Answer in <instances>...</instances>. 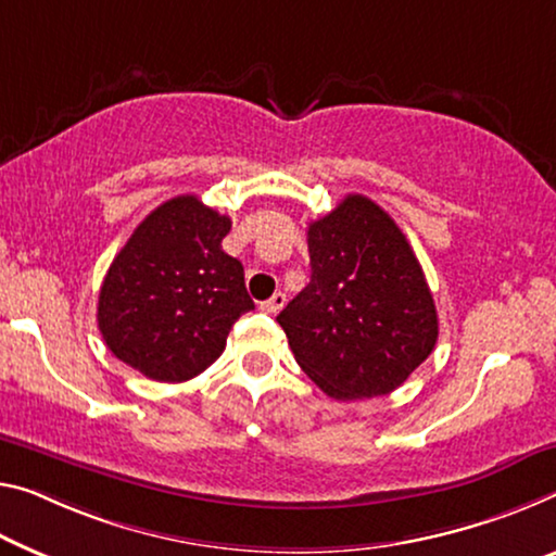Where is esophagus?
Segmentation results:
<instances>
[{"instance_id": "1", "label": "esophagus", "mask_w": 556, "mask_h": 556, "mask_svg": "<svg viewBox=\"0 0 556 556\" xmlns=\"http://www.w3.org/2000/svg\"><path fill=\"white\" fill-rule=\"evenodd\" d=\"M286 301H288L286 293H276V295H270L268 301H263V303H261V311H263V313H268V315H276V313L283 311Z\"/></svg>"}]
</instances>
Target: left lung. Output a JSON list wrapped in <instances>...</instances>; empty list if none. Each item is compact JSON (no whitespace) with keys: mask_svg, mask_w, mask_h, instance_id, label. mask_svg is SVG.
<instances>
[{"mask_svg":"<svg viewBox=\"0 0 556 556\" xmlns=\"http://www.w3.org/2000/svg\"><path fill=\"white\" fill-rule=\"evenodd\" d=\"M311 283L278 315L303 372L332 400L388 395L438 343L420 261L378 203L350 193L307 228Z\"/></svg>","mask_w":556,"mask_h":556,"instance_id":"1","label":"left lung"}]
</instances>
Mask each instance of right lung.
Returning <instances> with one entry per match:
<instances>
[{"label": "right lung", "mask_w": 556, "mask_h": 556, "mask_svg": "<svg viewBox=\"0 0 556 556\" xmlns=\"http://www.w3.org/2000/svg\"><path fill=\"white\" fill-rule=\"evenodd\" d=\"M228 230V216L189 193L136 226L99 290V330L118 361L159 382L218 361L233 323L255 307L241 261L220 249Z\"/></svg>", "instance_id": "1"}]
</instances>
